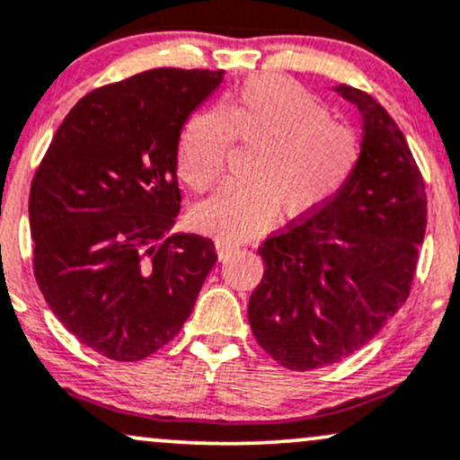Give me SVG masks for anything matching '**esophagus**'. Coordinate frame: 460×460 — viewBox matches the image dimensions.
I'll use <instances>...</instances> for the list:
<instances>
[{
	"label": "esophagus",
	"instance_id": "esophagus-1",
	"mask_svg": "<svg viewBox=\"0 0 460 460\" xmlns=\"http://www.w3.org/2000/svg\"><path fill=\"white\" fill-rule=\"evenodd\" d=\"M235 251V246L234 244H229V242H216V253H218V260L222 261V260H226V257H229L231 253H234Z\"/></svg>",
	"mask_w": 460,
	"mask_h": 460
}]
</instances>
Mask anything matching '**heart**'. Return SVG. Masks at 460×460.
<instances>
[{
    "label": "heart",
    "instance_id": "1",
    "mask_svg": "<svg viewBox=\"0 0 460 460\" xmlns=\"http://www.w3.org/2000/svg\"><path fill=\"white\" fill-rule=\"evenodd\" d=\"M255 146L244 183H231L191 211L199 229L225 240L260 234L284 209L304 218L336 199L360 164V139L304 87L260 75L185 122L176 168L194 191L209 190L225 172L231 144Z\"/></svg>",
    "mask_w": 460,
    "mask_h": 460
}]
</instances>
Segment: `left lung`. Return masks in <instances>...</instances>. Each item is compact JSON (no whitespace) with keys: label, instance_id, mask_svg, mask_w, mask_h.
<instances>
[{"label":"left lung","instance_id":"1","mask_svg":"<svg viewBox=\"0 0 460 460\" xmlns=\"http://www.w3.org/2000/svg\"><path fill=\"white\" fill-rule=\"evenodd\" d=\"M336 91L362 113L360 164L332 203L257 249L251 330L292 371L334 365L380 334L411 295L426 234V185L400 126L365 91Z\"/></svg>","mask_w":460,"mask_h":460}]
</instances>
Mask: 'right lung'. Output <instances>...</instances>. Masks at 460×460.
<instances>
[{
    "mask_svg": "<svg viewBox=\"0 0 460 460\" xmlns=\"http://www.w3.org/2000/svg\"><path fill=\"white\" fill-rule=\"evenodd\" d=\"M222 69H148L93 89L58 126L30 188L32 269L83 345L144 360L179 334L214 269V242L172 234L176 150Z\"/></svg>",
    "mask_w": 460,
    "mask_h": 460,
    "instance_id": "add662e5",
    "label": "right lung"
}]
</instances>
